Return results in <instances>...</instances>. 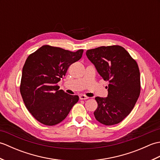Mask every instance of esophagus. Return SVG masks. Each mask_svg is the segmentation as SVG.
Masks as SVG:
<instances>
[{
  "mask_svg": "<svg viewBox=\"0 0 160 160\" xmlns=\"http://www.w3.org/2000/svg\"><path fill=\"white\" fill-rule=\"evenodd\" d=\"M80 100H87V99H89V98L86 96H84V95H81V96H80Z\"/></svg>",
  "mask_w": 160,
  "mask_h": 160,
  "instance_id": "1",
  "label": "esophagus"
}]
</instances>
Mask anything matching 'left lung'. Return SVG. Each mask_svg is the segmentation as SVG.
I'll list each match as a JSON object with an SVG mask.
<instances>
[{"label":"left lung","mask_w":160,"mask_h":160,"mask_svg":"<svg viewBox=\"0 0 160 160\" xmlns=\"http://www.w3.org/2000/svg\"><path fill=\"white\" fill-rule=\"evenodd\" d=\"M86 55L104 80L108 81L107 98L96 97L93 113L101 124L120 123L131 113L140 93V73L138 64L124 47H100Z\"/></svg>","instance_id":"left-lung-1"}]
</instances>
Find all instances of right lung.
<instances>
[{
	"instance_id": "add662e5",
	"label": "right lung",
	"mask_w": 160,
	"mask_h": 160,
	"mask_svg": "<svg viewBox=\"0 0 160 160\" xmlns=\"http://www.w3.org/2000/svg\"><path fill=\"white\" fill-rule=\"evenodd\" d=\"M83 52L43 45L27 58L20 91L28 110L40 123L47 126L60 123L78 102L79 97L59 90L58 82L71 64L82 58Z\"/></svg>"
}]
</instances>
